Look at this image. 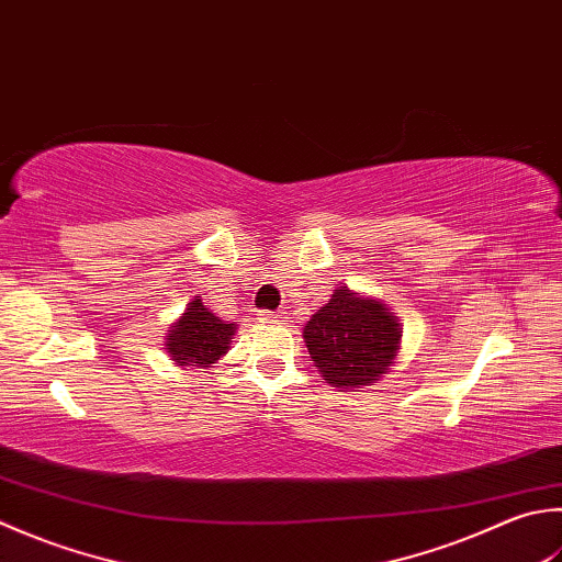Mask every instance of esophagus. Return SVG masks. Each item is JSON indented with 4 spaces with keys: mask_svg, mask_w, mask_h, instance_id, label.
Returning <instances> with one entry per match:
<instances>
[{
    "mask_svg": "<svg viewBox=\"0 0 562 562\" xmlns=\"http://www.w3.org/2000/svg\"><path fill=\"white\" fill-rule=\"evenodd\" d=\"M258 318L262 324H280V322H284V312H268V310H262V312H258Z\"/></svg>",
    "mask_w": 562,
    "mask_h": 562,
    "instance_id": "obj_1",
    "label": "esophagus"
}]
</instances>
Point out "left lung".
Masks as SVG:
<instances>
[{"label":"left lung","mask_w":562,"mask_h":562,"mask_svg":"<svg viewBox=\"0 0 562 562\" xmlns=\"http://www.w3.org/2000/svg\"><path fill=\"white\" fill-rule=\"evenodd\" d=\"M402 328L387 304L346 288L334 290L304 326V344L322 378L340 390L368 387L397 358Z\"/></svg>","instance_id":"1"}]
</instances>
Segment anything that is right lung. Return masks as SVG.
I'll return each instance as SVG.
<instances>
[{
	"instance_id": "add662e5",
	"label": "right lung",
	"mask_w": 562,
	"mask_h": 562,
	"mask_svg": "<svg viewBox=\"0 0 562 562\" xmlns=\"http://www.w3.org/2000/svg\"><path fill=\"white\" fill-rule=\"evenodd\" d=\"M234 334L236 324L222 322L206 310L202 300H192L184 314L170 326L165 346H168L175 366L212 368L228 350Z\"/></svg>"
}]
</instances>
